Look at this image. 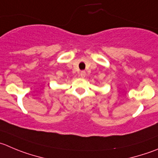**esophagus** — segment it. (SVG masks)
<instances>
[{"mask_svg": "<svg viewBox=\"0 0 158 158\" xmlns=\"http://www.w3.org/2000/svg\"><path fill=\"white\" fill-rule=\"evenodd\" d=\"M80 76L82 78H84L85 76H86V72L84 71V70H82V71L80 73Z\"/></svg>", "mask_w": 158, "mask_h": 158, "instance_id": "34e87169", "label": "esophagus"}]
</instances>
